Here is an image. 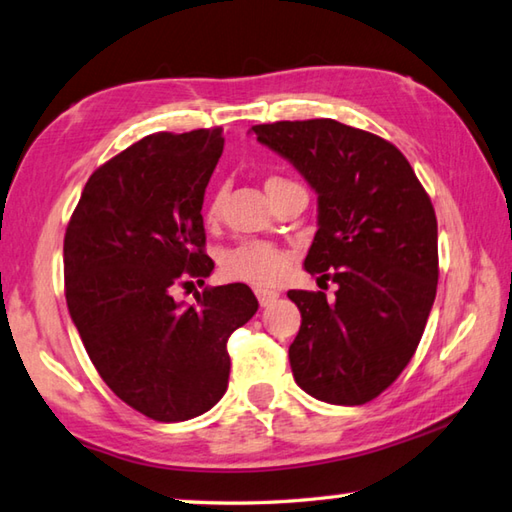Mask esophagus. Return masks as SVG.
I'll return each mask as SVG.
<instances>
[{
    "label": "esophagus",
    "instance_id": "34e87169",
    "mask_svg": "<svg viewBox=\"0 0 512 512\" xmlns=\"http://www.w3.org/2000/svg\"><path fill=\"white\" fill-rule=\"evenodd\" d=\"M256 298H258V303H260V307H267V305H272L276 298H278V292H274V289H263V287H258L256 289Z\"/></svg>",
    "mask_w": 512,
    "mask_h": 512
}]
</instances>
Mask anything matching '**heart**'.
I'll return each mask as SVG.
<instances>
[{
    "label": "heart",
    "instance_id": "obj_1",
    "mask_svg": "<svg viewBox=\"0 0 512 512\" xmlns=\"http://www.w3.org/2000/svg\"><path fill=\"white\" fill-rule=\"evenodd\" d=\"M285 182L289 180L272 176L265 182V187L269 191L276 185H285ZM220 211H223V189H214L205 202L207 223H216L220 218ZM287 267L289 254L285 249L260 243V240H245V243L227 249L223 258H220V272H223L225 278L258 287L276 285L285 276Z\"/></svg>",
    "mask_w": 512,
    "mask_h": 512
}]
</instances>
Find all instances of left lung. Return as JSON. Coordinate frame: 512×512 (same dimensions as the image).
I'll return each mask as SVG.
<instances>
[{
	"label": "left lung",
	"mask_w": 512,
	"mask_h": 512,
	"mask_svg": "<svg viewBox=\"0 0 512 512\" xmlns=\"http://www.w3.org/2000/svg\"><path fill=\"white\" fill-rule=\"evenodd\" d=\"M318 194V231L305 269L339 285L289 289L301 330L289 345L294 379L314 399L361 406L417 352L435 303V207L406 156L374 133L330 118L256 124Z\"/></svg>",
	"instance_id": "1"
}]
</instances>
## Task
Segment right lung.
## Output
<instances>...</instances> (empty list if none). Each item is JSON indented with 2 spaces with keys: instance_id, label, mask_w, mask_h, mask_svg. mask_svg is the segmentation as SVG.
I'll return each mask as SVG.
<instances>
[{
  "instance_id": "1",
  "label": "right lung",
  "mask_w": 512,
  "mask_h": 512,
  "mask_svg": "<svg viewBox=\"0 0 512 512\" xmlns=\"http://www.w3.org/2000/svg\"><path fill=\"white\" fill-rule=\"evenodd\" d=\"M223 129L151 133L91 173L64 236V294L86 354L118 397L156 421H187L223 399L227 341L258 310L243 283L205 278L202 200Z\"/></svg>"
}]
</instances>
